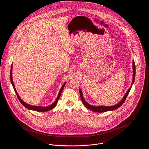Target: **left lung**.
Instances as JSON below:
<instances>
[{
    "label": "left lung",
    "instance_id": "left-lung-1",
    "mask_svg": "<svg viewBox=\"0 0 149 149\" xmlns=\"http://www.w3.org/2000/svg\"><path fill=\"white\" fill-rule=\"evenodd\" d=\"M132 66H133V80H132V85L133 84V83H134L135 81V63L133 61L132 63ZM131 86L129 88V89L128 90L127 93L125 94V96L123 97V99L122 100V101H120L118 104L113 106H92L89 105V104H88L86 102H85L83 96V93L81 91V89H79L80 91V97L81 99V101L83 103V104L85 106V107H86L88 109H90L91 111H94V112H106V111H113V110H115L116 109H118V108H119L125 102V101L126 99V97H127L130 91L131 90Z\"/></svg>",
    "mask_w": 149,
    "mask_h": 149
}]
</instances>
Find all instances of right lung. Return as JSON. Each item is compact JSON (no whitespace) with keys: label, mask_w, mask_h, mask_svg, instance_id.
<instances>
[{"label":"right lung","mask_w":149,"mask_h":149,"mask_svg":"<svg viewBox=\"0 0 149 149\" xmlns=\"http://www.w3.org/2000/svg\"><path fill=\"white\" fill-rule=\"evenodd\" d=\"M13 68V66H12V65H11V70H10V80H11V84H12V85H13V88H14V91H15V92L16 95H17L18 99H19V102L21 103L22 104L23 106L25 107L26 108H27V109H31V110H33V111H38V112H45V111H49V110L53 109L54 107L56 106V104H57V102H58V99H59L60 97L61 92H62V91H63V89H64V86H65V85L66 84V83H65L64 84H63V86L61 87V89H60V92H59V93H58V97H57V99L56 100V101H55L52 104H51L50 106L47 107H38L31 106V105H30V104H28L24 103V102H23V101L21 99V98L19 97L18 94V93H17L16 89H15V86H14V83H13V77H12V69H13V68Z\"/></svg>","instance_id":"obj_1"}]
</instances>
